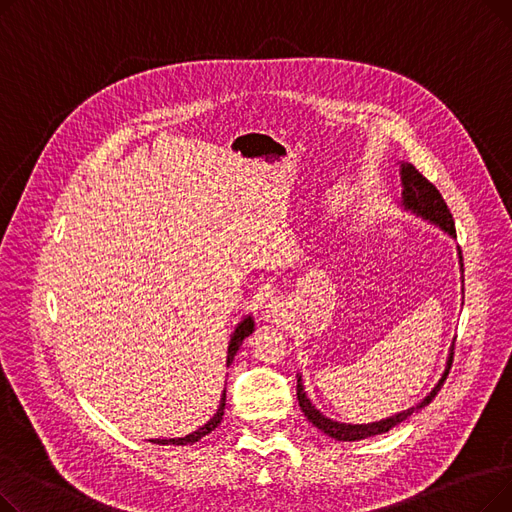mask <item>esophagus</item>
<instances>
[{"label": "esophagus", "mask_w": 512, "mask_h": 512, "mask_svg": "<svg viewBox=\"0 0 512 512\" xmlns=\"http://www.w3.org/2000/svg\"><path fill=\"white\" fill-rule=\"evenodd\" d=\"M261 309H263L261 313H263V319H265V321H278V319L284 317V313H286V305H284V301H282L280 297L270 299Z\"/></svg>", "instance_id": "obj_1"}]
</instances>
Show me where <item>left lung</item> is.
<instances>
[{"label": "left lung", "instance_id": "1", "mask_svg": "<svg viewBox=\"0 0 512 512\" xmlns=\"http://www.w3.org/2000/svg\"><path fill=\"white\" fill-rule=\"evenodd\" d=\"M400 184H402V197L398 201V205L417 215V218L421 220H427L429 224H434L436 228H440L442 232H446L450 238H456V230H454V220H452V213L450 209L446 207L442 195L438 188L429 182L413 164H409V161H400ZM459 265L463 270V255H461V249H459ZM452 351H454V342L450 344L448 348V357H446V365H444V371L440 375V380L436 382V386L429 390L417 405H413L411 409L407 411H400L392 417H386L382 421H373V423H340V421H334L330 417H326L324 413H321L311 398L307 396L305 392V386H303V375L299 373L297 375V398H299V405H301V411L305 413V417L319 429V432H324L326 436L338 440V442H359V440H365V438H371V436H380V434H386L390 432V429L398 423L405 421L407 417H411L413 413H417L419 409L427 407L429 402L434 400V396L440 392L446 375L450 371V365H452Z\"/></svg>", "mask_w": 512, "mask_h": 512}]
</instances>
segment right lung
Returning a JSON list of instances; mask_svg holds the SVG:
<instances>
[{
	"mask_svg": "<svg viewBox=\"0 0 512 512\" xmlns=\"http://www.w3.org/2000/svg\"><path fill=\"white\" fill-rule=\"evenodd\" d=\"M255 332V321H253V317L251 315H245L242 317L240 321H238V326L234 328V332H232V336H230V342H228V357H226V365H230L232 361H234V355L238 353V348H240V344H242V340H245L247 336H251ZM224 407H226V390L222 392V398H220V407H218V411H215V415L203 425V427H199L197 432H193V434H188V436H184V438H170V440H151L153 444H176V446H186V444H195V442H199L203 436H207V434H211L215 427L220 425V421H222V417H224Z\"/></svg>",
	"mask_w": 512,
	"mask_h": 512,
	"instance_id": "obj_1",
	"label": "right lung"
}]
</instances>
